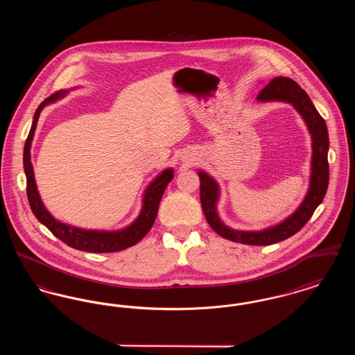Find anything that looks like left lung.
Wrapping results in <instances>:
<instances>
[{"mask_svg": "<svg viewBox=\"0 0 355 355\" xmlns=\"http://www.w3.org/2000/svg\"><path fill=\"white\" fill-rule=\"evenodd\" d=\"M257 102H285L290 103L304 119L307 132L311 137V161L309 187L302 202L288 214L286 218L261 230H238L227 226L220 220L218 202L220 186L214 177L205 170H197L200 177V197L203 214L211 229L220 236L254 246H268L281 242L300 232L306 222L311 218L314 210L321 205L329 185V133L324 119L317 112L315 106L304 89L287 77H275L257 96Z\"/></svg>", "mask_w": 355, "mask_h": 355, "instance_id": "obj_1", "label": "left lung"}]
</instances>
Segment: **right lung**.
I'll list each match as a JSON object with an SVG mask.
<instances>
[{"mask_svg":"<svg viewBox=\"0 0 355 355\" xmlns=\"http://www.w3.org/2000/svg\"><path fill=\"white\" fill-rule=\"evenodd\" d=\"M73 89L76 87H71L70 90ZM68 93V90H61L53 94L45 101L41 102V105L37 107L34 113L32 128L24 148V171L26 175V193H28L31 209L37 220H40L44 226H46L54 236L60 238L62 242H65L73 249H77L81 252H89V253H114L119 250H125L138 243L152 229L153 223L158 213V205L161 202L162 194L174 177V169L166 168L153 178L152 182H149V185L146 186V189L142 193V201H141L142 205H141L138 217L130 225L122 229L92 230V229L71 226L54 218L51 211L42 202V198L40 196L38 187L35 184L31 149H32L34 132L37 129V122L41 112L44 110L45 106L55 103L58 100H62Z\"/></svg>","mask_w":355,"mask_h":355,"instance_id":"right-lung-1","label":"right lung"}]
</instances>
